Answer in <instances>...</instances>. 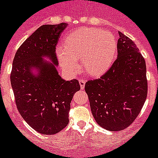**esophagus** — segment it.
I'll return each instance as SVG.
<instances>
[{
    "label": "esophagus",
    "instance_id": "obj_1",
    "mask_svg": "<svg viewBox=\"0 0 158 158\" xmlns=\"http://www.w3.org/2000/svg\"><path fill=\"white\" fill-rule=\"evenodd\" d=\"M79 85H80L81 89H83L85 87V83H86V80L85 79H79Z\"/></svg>",
    "mask_w": 158,
    "mask_h": 158
}]
</instances>
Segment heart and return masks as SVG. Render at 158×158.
Wrapping results in <instances>:
<instances>
[{"label": "heart", "mask_w": 158, "mask_h": 158, "mask_svg": "<svg viewBox=\"0 0 158 158\" xmlns=\"http://www.w3.org/2000/svg\"><path fill=\"white\" fill-rule=\"evenodd\" d=\"M116 51L117 41L111 33L98 28H81L66 37L64 48H58L56 53L61 67L69 73H77V60H82L85 71L97 76L109 69Z\"/></svg>", "instance_id": "heart-1"}]
</instances>
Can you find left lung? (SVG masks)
I'll return each mask as SVG.
<instances>
[{
    "label": "left lung",
    "instance_id": "obj_1",
    "mask_svg": "<svg viewBox=\"0 0 158 158\" xmlns=\"http://www.w3.org/2000/svg\"><path fill=\"white\" fill-rule=\"evenodd\" d=\"M118 34L116 60L99 79L85 84L93 117L110 131L123 130L134 123L148 92L145 59L130 38Z\"/></svg>",
    "mask_w": 158,
    "mask_h": 158
}]
</instances>
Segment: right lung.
<instances>
[{
  "mask_svg": "<svg viewBox=\"0 0 158 158\" xmlns=\"http://www.w3.org/2000/svg\"><path fill=\"white\" fill-rule=\"evenodd\" d=\"M67 26H40L20 45L13 62L10 81L16 107L26 123L42 134H57L68 126L71 100L80 89L77 79L64 80L56 70V45ZM33 68L39 70L37 76Z\"/></svg>",
  "mask_w": 158,
  "mask_h": 158,
  "instance_id": "add662e5",
  "label": "right lung"
}]
</instances>
